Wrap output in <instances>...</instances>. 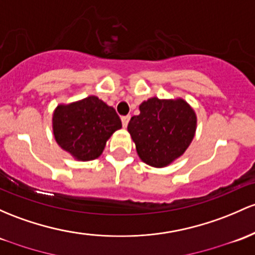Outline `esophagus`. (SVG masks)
Masks as SVG:
<instances>
[{"label": "esophagus", "mask_w": 255, "mask_h": 255, "mask_svg": "<svg viewBox=\"0 0 255 255\" xmlns=\"http://www.w3.org/2000/svg\"><path fill=\"white\" fill-rule=\"evenodd\" d=\"M129 120H130V116H123V117H121V121H122V126L123 127H127L128 126V122H129Z\"/></svg>", "instance_id": "1"}]
</instances>
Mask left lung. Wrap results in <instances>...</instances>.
<instances>
[{
    "label": "left lung",
    "mask_w": 255,
    "mask_h": 255,
    "mask_svg": "<svg viewBox=\"0 0 255 255\" xmlns=\"http://www.w3.org/2000/svg\"><path fill=\"white\" fill-rule=\"evenodd\" d=\"M140 114L128 123V132L139 158L155 168H163L184 155L194 139L197 116L183 98L153 97L139 105Z\"/></svg>",
    "instance_id": "obj_1"
}]
</instances>
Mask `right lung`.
<instances>
[{"label": "right lung", "instance_id": "right-lung-1", "mask_svg": "<svg viewBox=\"0 0 255 255\" xmlns=\"http://www.w3.org/2000/svg\"><path fill=\"white\" fill-rule=\"evenodd\" d=\"M53 135L64 151L77 161L99 157L110 136L122 123L113 106L96 96L59 104L53 111Z\"/></svg>", "mask_w": 255, "mask_h": 255}]
</instances>
